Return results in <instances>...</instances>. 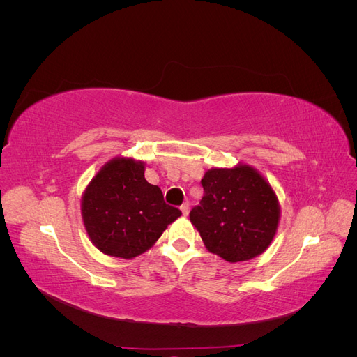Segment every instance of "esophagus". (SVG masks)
Here are the masks:
<instances>
[{
    "instance_id": "34e87169",
    "label": "esophagus",
    "mask_w": 357,
    "mask_h": 357,
    "mask_svg": "<svg viewBox=\"0 0 357 357\" xmlns=\"http://www.w3.org/2000/svg\"><path fill=\"white\" fill-rule=\"evenodd\" d=\"M180 210H181V213H183V215H188L189 214V204L188 202H185L180 207Z\"/></svg>"
}]
</instances>
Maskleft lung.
I'll return each instance as SVG.
<instances>
[{"mask_svg":"<svg viewBox=\"0 0 357 357\" xmlns=\"http://www.w3.org/2000/svg\"><path fill=\"white\" fill-rule=\"evenodd\" d=\"M201 185L204 197L189 218L207 250L232 264L262 255L275 236L280 204L261 172L245 164L211 168Z\"/></svg>","mask_w":357,"mask_h":357,"instance_id":"left-lung-1","label":"left lung"}]
</instances>
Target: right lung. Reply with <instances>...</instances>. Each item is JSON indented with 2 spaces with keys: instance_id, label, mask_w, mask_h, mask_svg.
I'll use <instances>...</instances> for the list:
<instances>
[{
  "instance_id": "1",
  "label": "right lung",
  "mask_w": 357,
  "mask_h": 357,
  "mask_svg": "<svg viewBox=\"0 0 357 357\" xmlns=\"http://www.w3.org/2000/svg\"><path fill=\"white\" fill-rule=\"evenodd\" d=\"M181 211L144 178V162L114 158L96 172L82 197V218L92 244L114 257L147 252Z\"/></svg>"
}]
</instances>
